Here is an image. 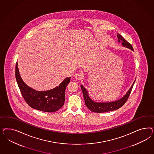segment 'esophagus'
<instances>
[{"label": "esophagus", "mask_w": 154, "mask_h": 154, "mask_svg": "<svg viewBox=\"0 0 154 154\" xmlns=\"http://www.w3.org/2000/svg\"><path fill=\"white\" fill-rule=\"evenodd\" d=\"M83 77V74L81 73H77L75 75V78L77 80H80Z\"/></svg>", "instance_id": "obj_1"}]
</instances>
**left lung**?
<instances>
[{"label":"left lung","mask_w":154,"mask_h":154,"mask_svg":"<svg viewBox=\"0 0 154 154\" xmlns=\"http://www.w3.org/2000/svg\"><path fill=\"white\" fill-rule=\"evenodd\" d=\"M117 38H118L119 42H121L122 45L123 46L130 48L132 51H133V48L132 46L129 42L126 41L121 35L117 34ZM135 81V80L134 81L133 84H132L129 90L128 91L127 93L122 98L114 102L107 103L94 102L93 100H92L89 97L88 92L86 90V89H85L82 85H81V88L82 89V91L83 93L85 104L86 107L88 108L90 111H91L92 112H97V113H103V112H109V111L116 110L117 109L121 107L126 102L128 99L131 94V90L133 89Z\"/></svg>","instance_id":"1"}]
</instances>
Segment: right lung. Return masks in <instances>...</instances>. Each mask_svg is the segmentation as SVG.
Returning a JSON list of instances; mask_svg holds the SVG:
<instances>
[{
	"mask_svg": "<svg viewBox=\"0 0 154 154\" xmlns=\"http://www.w3.org/2000/svg\"><path fill=\"white\" fill-rule=\"evenodd\" d=\"M15 76L21 93L30 107L41 111L54 112L63 107L65 102V90L71 77H67L59 86L47 91H38L28 86L19 73L17 62L16 64Z\"/></svg>",
	"mask_w": 154,
	"mask_h": 154,
	"instance_id": "1",
	"label": "right lung"
}]
</instances>
